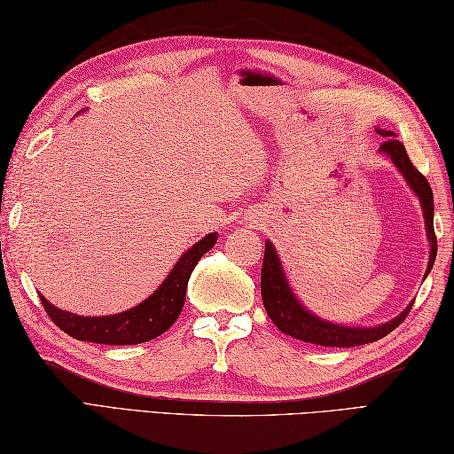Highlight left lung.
<instances>
[{"instance_id": "1", "label": "left lung", "mask_w": 454, "mask_h": 454, "mask_svg": "<svg viewBox=\"0 0 454 454\" xmlns=\"http://www.w3.org/2000/svg\"><path fill=\"white\" fill-rule=\"evenodd\" d=\"M386 140L381 144V152H386L391 158L393 164L399 168V172L405 176L407 184L413 187V192L419 195L425 213V225H427V237L431 243V259L429 267H427V275L433 269L434 259H437V235H434V207H433V190L427 177L419 172L413 166V161L409 160L407 150L401 144L393 132H383ZM425 275V277H427ZM261 294L264 310L270 316V320L275 322V326L293 336L296 340L308 341V344L316 346H326V348H354L372 344L375 340L386 338L389 332L395 330L401 322L407 318V314L411 312V306L405 308V312H401L395 320H391L383 326L378 328H348V326H336V324L324 322L316 318L306 308L296 301V296L290 290L288 282L282 272L278 254L269 241L264 245V259H262V270H261Z\"/></svg>"}]
</instances>
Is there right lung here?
<instances>
[{
	"label": "right lung",
	"mask_w": 454,
	"mask_h": 454,
	"mask_svg": "<svg viewBox=\"0 0 454 454\" xmlns=\"http://www.w3.org/2000/svg\"><path fill=\"white\" fill-rule=\"evenodd\" d=\"M217 241V235L211 233L195 243L190 251L182 254V259L176 262L174 270L168 278L161 282V286L153 293L148 301L130 308V310L114 314V316H79L65 310H59L45 298H41V304L53 320L68 336L74 340L94 341V344L108 346H132L142 344L158 338L177 320L185 302V290L190 282L195 264L201 256L213 249Z\"/></svg>",
	"instance_id": "obj_1"
}]
</instances>
